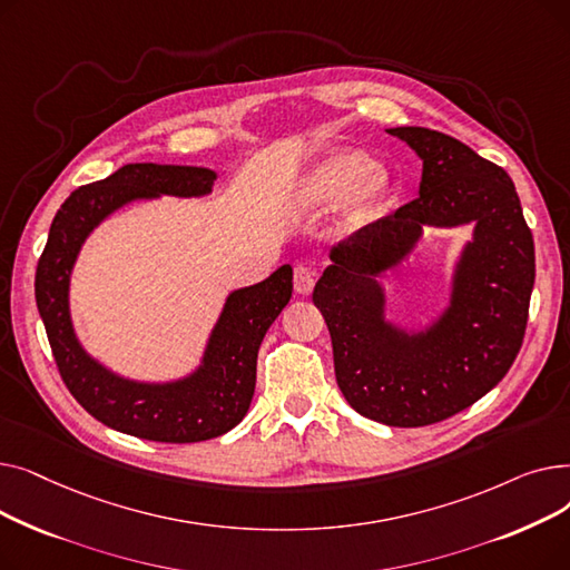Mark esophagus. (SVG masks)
<instances>
[{
    "mask_svg": "<svg viewBox=\"0 0 570 570\" xmlns=\"http://www.w3.org/2000/svg\"><path fill=\"white\" fill-rule=\"evenodd\" d=\"M314 282H316V275L314 269L305 263H297L293 267V286H295V293L301 295H309L312 288H314Z\"/></svg>",
    "mask_w": 570,
    "mask_h": 570,
    "instance_id": "obj_1",
    "label": "esophagus"
}]
</instances>
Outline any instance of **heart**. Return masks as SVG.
Returning <instances> with one entry per match:
<instances>
[{"label":"heart","instance_id":"obj_1","mask_svg":"<svg viewBox=\"0 0 570 570\" xmlns=\"http://www.w3.org/2000/svg\"><path fill=\"white\" fill-rule=\"evenodd\" d=\"M387 191L391 175L381 164H370L357 149H335L301 179L295 203L303 209H331L346 200L348 219L361 224L374 217Z\"/></svg>","mask_w":570,"mask_h":570}]
</instances>
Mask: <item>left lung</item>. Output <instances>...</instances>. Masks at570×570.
Masks as SVG:
<instances>
[{
	"label": "left lung",
	"instance_id": "8db88e82",
	"mask_svg": "<svg viewBox=\"0 0 570 570\" xmlns=\"http://www.w3.org/2000/svg\"><path fill=\"white\" fill-rule=\"evenodd\" d=\"M423 159L417 198L331 249L312 301L333 340L346 402L370 421L423 428L488 395L520 353L535 277L533 237L513 179L453 136L385 129ZM474 224L449 307L421 332L384 318L377 277L420 242L425 225Z\"/></svg>",
	"mask_w": 570,
	"mask_h": 570
}]
</instances>
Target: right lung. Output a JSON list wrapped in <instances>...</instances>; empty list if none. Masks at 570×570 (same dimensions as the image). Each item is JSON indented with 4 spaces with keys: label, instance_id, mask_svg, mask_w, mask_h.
<instances>
[{
    "label": "right lung",
    "instance_id": "right-lung-1",
    "mask_svg": "<svg viewBox=\"0 0 570 570\" xmlns=\"http://www.w3.org/2000/svg\"><path fill=\"white\" fill-rule=\"evenodd\" d=\"M215 179V170L198 166L127 164L101 183L76 189L50 224L35 291L55 363L78 404L117 432L161 443H196L226 434L249 411L258 346L293 293L291 265L277 267L254 286L230 291L200 365L175 381H134L95 361L76 337L69 309L76 258L106 217L134 200L207 196Z\"/></svg>",
    "mask_w": 570,
    "mask_h": 570
}]
</instances>
